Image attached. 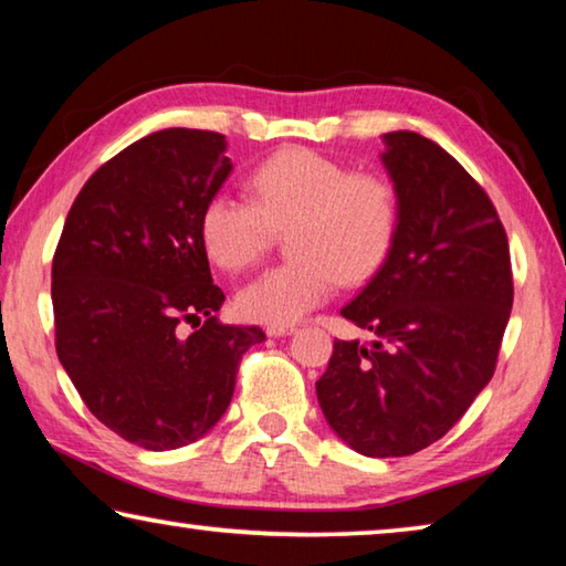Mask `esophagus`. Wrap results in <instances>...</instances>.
<instances>
[{
    "instance_id": "obj_1",
    "label": "esophagus",
    "mask_w": 566,
    "mask_h": 566,
    "mask_svg": "<svg viewBox=\"0 0 566 566\" xmlns=\"http://www.w3.org/2000/svg\"><path fill=\"white\" fill-rule=\"evenodd\" d=\"M294 332L296 329L292 324H270V327H266V334H270V337H290Z\"/></svg>"
}]
</instances>
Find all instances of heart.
Returning <instances> with one entry per match:
<instances>
[{
  "mask_svg": "<svg viewBox=\"0 0 566 566\" xmlns=\"http://www.w3.org/2000/svg\"><path fill=\"white\" fill-rule=\"evenodd\" d=\"M252 202L217 191L199 217L205 252L227 272H244L290 232L292 262L272 266L237 294L249 322L292 324L332 296L337 280L357 284L389 254L397 232V195L377 171L306 147L264 159L247 179Z\"/></svg>",
  "mask_w": 566,
  "mask_h": 566,
  "instance_id": "1",
  "label": "heart"
}]
</instances>
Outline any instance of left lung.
Masks as SVG:
<instances>
[{"label":"left lung","mask_w":566,"mask_h":566,"mask_svg":"<svg viewBox=\"0 0 566 566\" xmlns=\"http://www.w3.org/2000/svg\"><path fill=\"white\" fill-rule=\"evenodd\" d=\"M395 242L342 317L375 334L334 342L317 381L324 419L364 457H407L462 419L494 375L514 284L486 191L437 142L385 134Z\"/></svg>","instance_id":"obj_1"}]
</instances>
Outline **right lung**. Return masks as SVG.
Instances as JSON below:
<instances>
[{
	"label": "right lung",
	"instance_id": "right-lung-1",
	"mask_svg": "<svg viewBox=\"0 0 566 566\" xmlns=\"http://www.w3.org/2000/svg\"><path fill=\"white\" fill-rule=\"evenodd\" d=\"M224 151V134L185 127L134 142L87 179L54 252L56 357L92 415L149 452L205 437L264 342L214 317L199 217L232 171Z\"/></svg>",
	"mask_w": 566,
	"mask_h": 566
}]
</instances>
